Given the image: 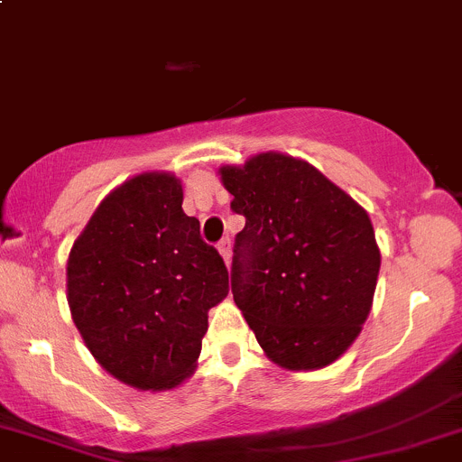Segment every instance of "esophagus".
I'll return each mask as SVG.
<instances>
[{"label":"esophagus","instance_id":"esophagus-1","mask_svg":"<svg viewBox=\"0 0 462 462\" xmlns=\"http://www.w3.org/2000/svg\"><path fill=\"white\" fill-rule=\"evenodd\" d=\"M218 253H221V257H223V261H226V265H230V259H232L230 239H223V241H218Z\"/></svg>","mask_w":462,"mask_h":462}]
</instances>
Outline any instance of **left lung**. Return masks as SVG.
<instances>
[{
  "instance_id": "8db88e82",
  "label": "left lung",
  "mask_w": 462,
  "mask_h": 462,
  "mask_svg": "<svg viewBox=\"0 0 462 462\" xmlns=\"http://www.w3.org/2000/svg\"><path fill=\"white\" fill-rule=\"evenodd\" d=\"M218 176L230 208L245 217L232 295L265 357L288 371L333 365L374 304L380 248L366 209L282 152L223 165Z\"/></svg>"
}]
</instances>
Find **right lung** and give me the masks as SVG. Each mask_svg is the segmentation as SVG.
Listing matches in <instances>:
<instances>
[{
  "instance_id": "right-lung-1",
  "label": "right lung",
  "mask_w": 462,
  "mask_h": 462,
  "mask_svg": "<svg viewBox=\"0 0 462 462\" xmlns=\"http://www.w3.org/2000/svg\"><path fill=\"white\" fill-rule=\"evenodd\" d=\"M227 268L183 212L171 171L111 189L67 261L73 324L97 365L141 391L174 389L197 369L208 310L227 297Z\"/></svg>"
}]
</instances>
